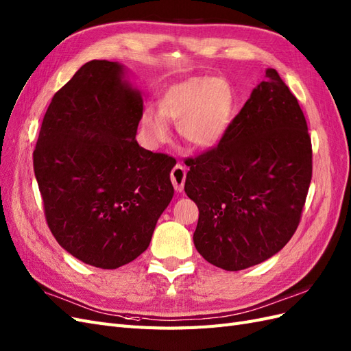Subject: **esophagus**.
I'll return each mask as SVG.
<instances>
[{
  "label": "esophagus",
  "instance_id": "esophagus-1",
  "mask_svg": "<svg viewBox=\"0 0 351 351\" xmlns=\"http://www.w3.org/2000/svg\"><path fill=\"white\" fill-rule=\"evenodd\" d=\"M171 182L177 192H182L186 182V168L182 164H176L171 169Z\"/></svg>",
  "mask_w": 351,
  "mask_h": 351
}]
</instances>
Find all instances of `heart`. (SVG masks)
I'll use <instances>...</instances> for the list:
<instances>
[{
    "instance_id": "heart-1",
    "label": "heart",
    "mask_w": 351,
    "mask_h": 351,
    "mask_svg": "<svg viewBox=\"0 0 351 351\" xmlns=\"http://www.w3.org/2000/svg\"><path fill=\"white\" fill-rule=\"evenodd\" d=\"M234 93L227 80L193 77L169 88L158 101V112H145L142 124L152 139L168 137L165 120L178 123V133L196 147L217 143L231 121Z\"/></svg>"
}]
</instances>
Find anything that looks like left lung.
I'll return each instance as SVG.
<instances>
[{"label": "left lung", "mask_w": 351, "mask_h": 351, "mask_svg": "<svg viewBox=\"0 0 351 351\" xmlns=\"http://www.w3.org/2000/svg\"><path fill=\"white\" fill-rule=\"evenodd\" d=\"M186 165L184 190L199 208L193 241L209 263L246 269L289 243L309 192L312 142L277 70H265L219 143Z\"/></svg>", "instance_id": "left-lung-1"}]
</instances>
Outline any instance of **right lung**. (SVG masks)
<instances>
[{
	"label": "right lung",
	"mask_w": 351,
	"mask_h": 351,
	"mask_svg": "<svg viewBox=\"0 0 351 351\" xmlns=\"http://www.w3.org/2000/svg\"><path fill=\"white\" fill-rule=\"evenodd\" d=\"M142 115L143 99L123 67L92 60L42 120L34 169L47 224L62 249L92 267L115 269L143 253L174 195L176 159L136 142Z\"/></svg>",
	"instance_id": "right-lung-1"
}]
</instances>
